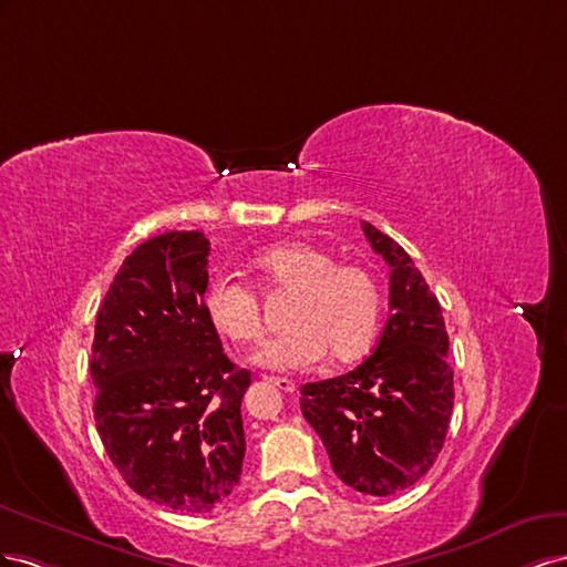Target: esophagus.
Wrapping results in <instances>:
<instances>
[{"instance_id": "obj_1", "label": "esophagus", "mask_w": 567, "mask_h": 567, "mask_svg": "<svg viewBox=\"0 0 567 567\" xmlns=\"http://www.w3.org/2000/svg\"><path fill=\"white\" fill-rule=\"evenodd\" d=\"M266 382L268 384H272V386H278L280 392H285V394H295L297 392V384L292 382V380H287V378H266Z\"/></svg>"}]
</instances>
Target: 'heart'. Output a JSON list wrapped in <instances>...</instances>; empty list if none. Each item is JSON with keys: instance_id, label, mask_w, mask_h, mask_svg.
<instances>
[{"instance_id": "obj_1", "label": "heart", "mask_w": 567, "mask_h": 567, "mask_svg": "<svg viewBox=\"0 0 567 567\" xmlns=\"http://www.w3.org/2000/svg\"><path fill=\"white\" fill-rule=\"evenodd\" d=\"M275 292L295 295L287 311L289 332L270 339L256 363L270 370H306L330 353L347 363L373 342L382 318V287L373 270L337 264L322 247L280 245L254 258ZM204 313L212 328L233 344H258L264 337L261 301L247 285L220 275L206 287Z\"/></svg>"}]
</instances>
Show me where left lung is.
I'll return each instance as SVG.
<instances>
[{"label":"left lung","instance_id":"obj_1","mask_svg":"<svg viewBox=\"0 0 567 567\" xmlns=\"http://www.w3.org/2000/svg\"><path fill=\"white\" fill-rule=\"evenodd\" d=\"M390 266V318L375 351L351 373L301 386V413L347 487L392 496L423 477L444 446L454 370L442 306L396 241L361 223Z\"/></svg>","mask_w":567,"mask_h":567}]
</instances>
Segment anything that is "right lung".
I'll return each mask as SVG.
<instances>
[{"instance_id": "1", "label": "right lung", "mask_w": 567, "mask_h": 567, "mask_svg": "<svg viewBox=\"0 0 567 567\" xmlns=\"http://www.w3.org/2000/svg\"><path fill=\"white\" fill-rule=\"evenodd\" d=\"M208 249L197 230L142 241L100 306L90 361L111 463L140 496L183 513L223 504L247 449L239 409L251 375L206 320Z\"/></svg>"}]
</instances>
